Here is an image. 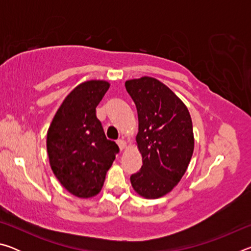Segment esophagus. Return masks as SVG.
<instances>
[{
  "label": "esophagus",
  "instance_id": "1",
  "mask_svg": "<svg viewBox=\"0 0 251 251\" xmlns=\"http://www.w3.org/2000/svg\"><path fill=\"white\" fill-rule=\"evenodd\" d=\"M117 144H118V146H120V150L121 151H123V150H125V147H126V142L124 141V139L123 138H120L117 141Z\"/></svg>",
  "mask_w": 251,
  "mask_h": 251
}]
</instances>
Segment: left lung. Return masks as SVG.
<instances>
[{"label": "left lung", "mask_w": 251, "mask_h": 251, "mask_svg": "<svg viewBox=\"0 0 251 251\" xmlns=\"http://www.w3.org/2000/svg\"><path fill=\"white\" fill-rule=\"evenodd\" d=\"M138 114L136 142L141 171L130 176L135 192L145 198L168 194L186 173L194 151L193 123L185 104L158 79L126 80Z\"/></svg>", "instance_id": "8db88e82"}]
</instances>
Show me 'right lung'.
<instances>
[{"label":"right lung","mask_w":251,"mask_h":251,"mask_svg":"<svg viewBox=\"0 0 251 251\" xmlns=\"http://www.w3.org/2000/svg\"><path fill=\"white\" fill-rule=\"evenodd\" d=\"M105 80L79 84L63 101L48 131L50 168L65 189L80 198L100 192L105 176L120 151L106 138L96 107L107 92Z\"/></svg>","instance_id":"add662e5"}]
</instances>
